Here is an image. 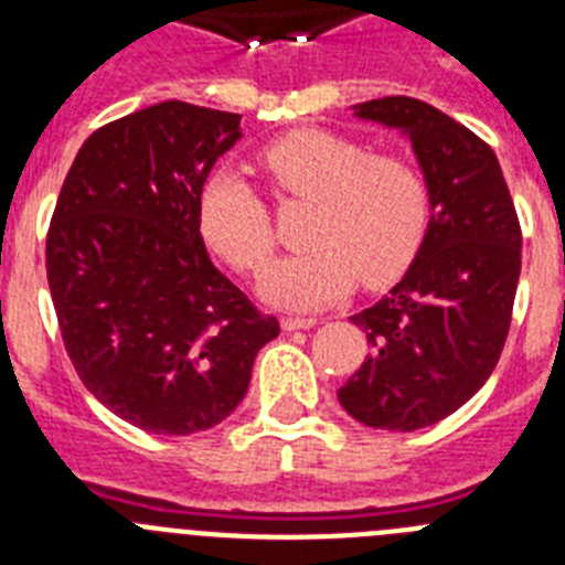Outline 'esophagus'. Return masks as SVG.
<instances>
[{
	"instance_id": "esophagus-1",
	"label": "esophagus",
	"mask_w": 565,
	"mask_h": 565,
	"mask_svg": "<svg viewBox=\"0 0 565 565\" xmlns=\"http://www.w3.org/2000/svg\"><path fill=\"white\" fill-rule=\"evenodd\" d=\"M317 326V317H282V331H302Z\"/></svg>"
}]
</instances>
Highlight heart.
Returning a JSON list of instances; mask_svg holds the SVG:
<instances>
[{
  "label": "heart",
  "mask_w": 565,
  "mask_h": 565,
  "mask_svg": "<svg viewBox=\"0 0 565 565\" xmlns=\"http://www.w3.org/2000/svg\"><path fill=\"white\" fill-rule=\"evenodd\" d=\"M279 201L313 203L311 248L268 271L263 294L274 306L313 311L351 291L393 286L416 263L433 223L427 174L402 154H371L364 143L294 129L257 152ZM201 234L237 274H263L277 248L268 203L234 174L206 183L198 206Z\"/></svg>",
  "instance_id": "obj_1"
}]
</instances>
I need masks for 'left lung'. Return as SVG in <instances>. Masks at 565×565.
Instances as JSON below:
<instances>
[{
	"mask_svg": "<svg viewBox=\"0 0 565 565\" xmlns=\"http://www.w3.org/2000/svg\"><path fill=\"white\" fill-rule=\"evenodd\" d=\"M356 115L411 138L433 223L402 282L351 317L371 351L339 402L367 427L411 433L456 413L495 371L521 277V223L492 147L450 115L407 96L373 98Z\"/></svg>",
	"mask_w": 565,
	"mask_h": 565,
	"instance_id": "8db88e82",
	"label": "left lung"
}]
</instances>
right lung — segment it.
<instances>
[{"label": "right lung", "mask_w": 565, "mask_h": 565, "mask_svg": "<svg viewBox=\"0 0 565 565\" xmlns=\"http://www.w3.org/2000/svg\"><path fill=\"white\" fill-rule=\"evenodd\" d=\"M237 138V113L186 102L104 124L78 149L47 228L70 362L104 407L158 436L221 424L279 333L201 237L203 183Z\"/></svg>", "instance_id": "1"}]
</instances>
